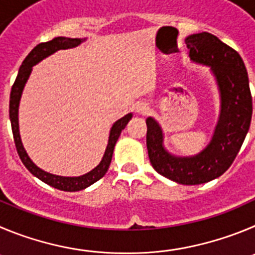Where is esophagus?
<instances>
[{
  "label": "esophagus",
  "instance_id": "1",
  "mask_svg": "<svg viewBox=\"0 0 255 255\" xmlns=\"http://www.w3.org/2000/svg\"><path fill=\"white\" fill-rule=\"evenodd\" d=\"M147 111H148V107L143 103L137 104V107H135V112H137L138 114H146Z\"/></svg>",
  "mask_w": 255,
  "mask_h": 255
}]
</instances>
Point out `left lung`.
<instances>
[{"label":"left lung","instance_id":"obj_1","mask_svg":"<svg viewBox=\"0 0 255 255\" xmlns=\"http://www.w3.org/2000/svg\"><path fill=\"white\" fill-rule=\"evenodd\" d=\"M192 61L211 66L221 95V112L209 146L194 157H176L162 146V130L147 118V149L151 165L160 175L182 185H199L221 176L232 166L247 133L253 113L248 73L243 59L209 32L185 40Z\"/></svg>","mask_w":255,"mask_h":255}]
</instances>
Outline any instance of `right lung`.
Instances as JSON below:
<instances>
[{
	"label": "right lung",
	"instance_id": "right-lung-1",
	"mask_svg": "<svg viewBox=\"0 0 255 255\" xmlns=\"http://www.w3.org/2000/svg\"><path fill=\"white\" fill-rule=\"evenodd\" d=\"M82 41L83 40L80 39H71V37L59 36L55 37V39H52L51 41L41 42V44L36 45L34 49L31 50L30 54L26 56L25 60L22 61V64H21L17 78H16L12 88H11V94H9V120H11V127H12L13 141H15L16 149H17V153L18 156H20L22 163L32 175L36 176L37 178H40L42 182H45V184L50 185V186L52 187H55V189L58 190H61V191L69 192L79 191V190L85 189V187L90 186L92 184H94V182H97L98 180H101V178L106 175V172L108 171L109 165H111L112 156H113V149L114 146H116L117 139H118L121 132L125 129L127 123L129 122V120L132 118V114H127V116H125L123 118H121V120H118L114 123L113 127H112L111 129V133H109L108 144H107L106 152H104V156L103 158H102L101 163H99L94 170L85 173V175L79 176V177H63V176L51 175V173L45 172L41 168L37 167V166L30 160V157L27 156L22 143H21L20 132H18L17 116L21 94H22L25 83L27 82L28 77H30L32 66H34L35 64L39 63L40 60H42L44 58H46V56L51 55L52 52H55L61 49H69V47L78 46Z\"/></svg>",
	"mask_w": 255,
	"mask_h": 255
}]
</instances>
